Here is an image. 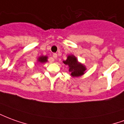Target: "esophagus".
<instances>
[{"label": "esophagus", "instance_id": "obj_1", "mask_svg": "<svg viewBox=\"0 0 124 124\" xmlns=\"http://www.w3.org/2000/svg\"><path fill=\"white\" fill-rule=\"evenodd\" d=\"M53 58L54 59H56V58H57V54H56V53H54V54H53Z\"/></svg>", "mask_w": 124, "mask_h": 124}]
</instances>
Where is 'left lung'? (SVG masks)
I'll return each mask as SVG.
<instances>
[{
	"mask_svg": "<svg viewBox=\"0 0 124 124\" xmlns=\"http://www.w3.org/2000/svg\"><path fill=\"white\" fill-rule=\"evenodd\" d=\"M66 65H68L69 67V72H71L72 77H79L84 74L86 68L83 64H80L78 62V60L73 55L68 56L66 60L64 61Z\"/></svg>",
	"mask_w": 124,
	"mask_h": 124,
	"instance_id": "obj_1",
	"label": "left lung"
}]
</instances>
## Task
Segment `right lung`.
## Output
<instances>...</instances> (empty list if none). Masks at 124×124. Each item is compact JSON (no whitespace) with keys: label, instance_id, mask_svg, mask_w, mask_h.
Masks as SVG:
<instances>
[{"label":"right lung","instance_id":"obj_1","mask_svg":"<svg viewBox=\"0 0 124 124\" xmlns=\"http://www.w3.org/2000/svg\"><path fill=\"white\" fill-rule=\"evenodd\" d=\"M47 56H40V57L38 58V62H41V63L47 62Z\"/></svg>","mask_w":124,"mask_h":124}]
</instances>
